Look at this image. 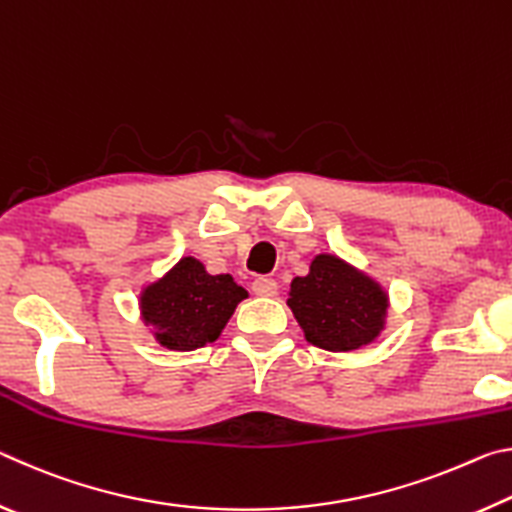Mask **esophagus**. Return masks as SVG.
I'll list each match as a JSON object with an SVG mask.
<instances>
[{
  "mask_svg": "<svg viewBox=\"0 0 512 512\" xmlns=\"http://www.w3.org/2000/svg\"><path fill=\"white\" fill-rule=\"evenodd\" d=\"M253 291L257 296H275L277 293V282L273 277H266V275H259L253 280Z\"/></svg>",
  "mask_w": 512,
  "mask_h": 512,
  "instance_id": "esophagus-1",
  "label": "esophagus"
}]
</instances>
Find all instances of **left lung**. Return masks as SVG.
I'll return each instance as SVG.
<instances>
[{"label":"left lung","mask_w":512,"mask_h":512,"mask_svg":"<svg viewBox=\"0 0 512 512\" xmlns=\"http://www.w3.org/2000/svg\"><path fill=\"white\" fill-rule=\"evenodd\" d=\"M287 305L316 348L350 352L377 339L386 318V293L339 257L318 255L309 275L291 282Z\"/></svg>","instance_id":"left-lung-1"}]
</instances>
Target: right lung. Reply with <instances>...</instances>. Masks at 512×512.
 Segmentation results:
<instances>
[{
    "mask_svg": "<svg viewBox=\"0 0 512 512\" xmlns=\"http://www.w3.org/2000/svg\"><path fill=\"white\" fill-rule=\"evenodd\" d=\"M246 289L230 275H210L194 257H183L142 293V318L169 350H196L219 339Z\"/></svg>",
    "mask_w": 512,
    "mask_h": 512,
    "instance_id": "1",
    "label": "right lung"
}]
</instances>
